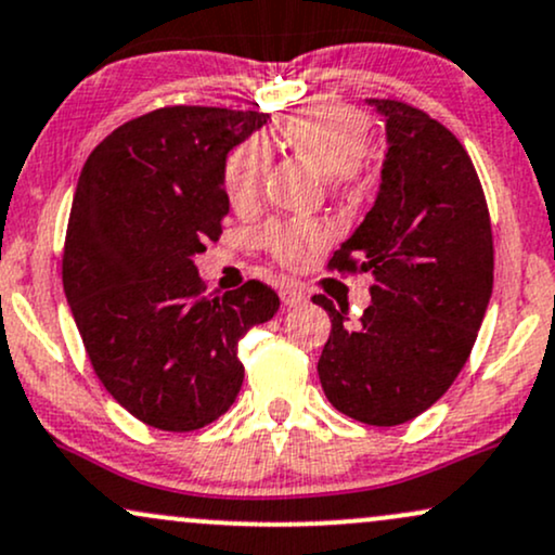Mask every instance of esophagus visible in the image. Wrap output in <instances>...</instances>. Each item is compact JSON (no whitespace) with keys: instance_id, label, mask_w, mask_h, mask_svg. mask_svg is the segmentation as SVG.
<instances>
[{"instance_id":"34e87169","label":"esophagus","mask_w":555,"mask_h":555,"mask_svg":"<svg viewBox=\"0 0 555 555\" xmlns=\"http://www.w3.org/2000/svg\"><path fill=\"white\" fill-rule=\"evenodd\" d=\"M279 295H282V302L286 307H297L307 302V292L299 284H284L282 289H279Z\"/></svg>"}]
</instances>
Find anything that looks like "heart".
<instances>
[{
  "label": "heart",
  "instance_id": "1",
  "mask_svg": "<svg viewBox=\"0 0 555 555\" xmlns=\"http://www.w3.org/2000/svg\"><path fill=\"white\" fill-rule=\"evenodd\" d=\"M370 118L338 100H315L289 113L276 126V139L312 170L323 172L336 189L364 178V152L370 144ZM269 146L260 139H245L224 157L222 189L237 211H253L260 204L269 172ZM331 232L323 222H271L260 232V243L279 263L297 266L307 253L323 248Z\"/></svg>",
  "mask_w": 555,
  "mask_h": 555
}]
</instances>
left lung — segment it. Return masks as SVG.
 <instances>
[{
  "instance_id": "8db88e82",
  "label": "left lung",
  "mask_w": 555,
  "mask_h": 555,
  "mask_svg": "<svg viewBox=\"0 0 555 555\" xmlns=\"http://www.w3.org/2000/svg\"><path fill=\"white\" fill-rule=\"evenodd\" d=\"M387 121L377 202L328 271H370L372 305L331 315L318 375L333 409L398 426L444 396L468 362L493 289V235L478 172L457 137L424 111L370 98Z\"/></svg>"
}]
</instances>
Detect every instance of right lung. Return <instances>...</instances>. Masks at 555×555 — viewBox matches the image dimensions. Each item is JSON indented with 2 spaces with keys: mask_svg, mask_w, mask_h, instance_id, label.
<instances>
[{
  "mask_svg": "<svg viewBox=\"0 0 555 555\" xmlns=\"http://www.w3.org/2000/svg\"><path fill=\"white\" fill-rule=\"evenodd\" d=\"M266 113L165 105L87 157L66 224L62 282L92 370L163 431L217 422L243 385L237 341L279 310L263 282L204 295L193 256L222 235L224 157Z\"/></svg>",
  "mask_w": 555,
  "mask_h": 555,
  "instance_id": "1",
  "label": "right lung"
}]
</instances>
